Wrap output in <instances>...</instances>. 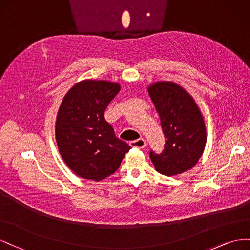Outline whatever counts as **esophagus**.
Here are the masks:
<instances>
[{
  "label": "esophagus",
  "mask_w": 250,
  "mask_h": 250,
  "mask_svg": "<svg viewBox=\"0 0 250 250\" xmlns=\"http://www.w3.org/2000/svg\"><path fill=\"white\" fill-rule=\"evenodd\" d=\"M130 145L132 147H137V148H144L146 145V142L144 138H139L137 140H133L130 142Z\"/></svg>",
  "instance_id": "34e87169"
}]
</instances>
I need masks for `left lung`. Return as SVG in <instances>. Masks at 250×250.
Masks as SVG:
<instances>
[{
	"instance_id": "obj_1",
	"label": "left lung",
	"mask_w": 250,
	"mask_h": 250,
	"mask_svg": "<svg viewBox=\"0 0 250 250\" xmlns=\"http://www.w3.org/2000/svg\"><path fill=\"white\" fill-rule=\"evenodd\" d=\"M148 94L159 114L166 138L160 154L149 151L157 172L174 176L187 172L200 158L206 142L204 120L187 91L174 83H157Z\"/></svg>"
}]
</instances>
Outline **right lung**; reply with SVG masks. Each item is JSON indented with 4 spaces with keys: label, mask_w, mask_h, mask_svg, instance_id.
<instances>
[{
    "label": "right lung",
    "mask_w": 250,
    "mask_h": 250,
    "mask_svg": "<svg viewBox=\"0 0 250 250\" xmlns=\"http://www.w3.org/2000/svg\"><path fill=\"white\" fill-rule=\"evenodd\" d=\"M118 83L83 81L63 97L55 125L56 142L66 165L84 179L101 181L118 169L131 146L118 139L104 111Z\"/></svg>",
    "instance_id": "obj_1"
}]
</instances>
